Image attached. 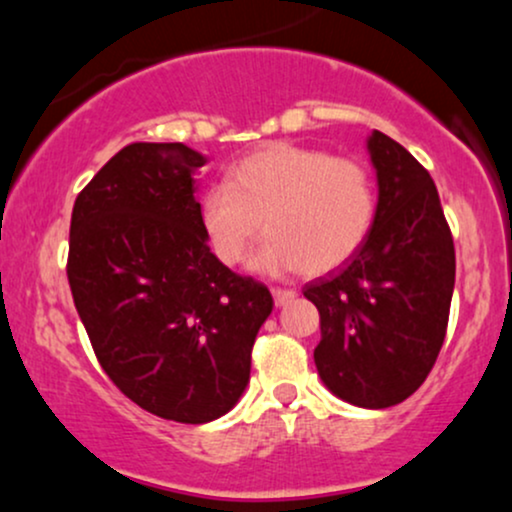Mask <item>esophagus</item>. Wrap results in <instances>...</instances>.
<instances>
[{"mask_svg":"<svg viewBox=\"0 0 512 512\" xmlns=\"http://www.w3.org/2000/svg\"><path fill=\"white\" fill-rule=\"evenodd\" d=\"M272 296H274V303L281 308V305H289L293 298H296V291H291V289H274Z\"/></svg>","mask_w":512,"mask_h":512,"instance_id":"esophagus-1","label":"esophagus"}]
</instances>
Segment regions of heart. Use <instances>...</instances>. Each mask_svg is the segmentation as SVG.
Instances as JSON below:
<instances>
[{
    "label": "heart",
    "mask_w": 512,
    "mask_h": 512,
    "mask_svg": "<svg viewBox=\"0 0 512 512\" xmlns=\"http://www.w3.org/2000/svg\"><path fill=\"white\" fill-rule=\"evenodd\" d=\"M375 221V187L363 163L296 144H269L228 170L199 202L216 260L236 267L264 231L252 269L327 274L363 248Z\"/></svg>",
    "instance_id": "heart-1"
}]
</instances>
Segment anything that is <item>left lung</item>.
<instances>
[{"mask_svg":"<svg viewBox=\"0 0 512 512\" xmlns=\"http://www.w3.org/2000/svg\"><path fill=\"white\" fill-rule=\"evenodd\" d=\"M375 221L342 272L305 284L320 310L315 366L332 395L385 409L419 390L443 346L455 245L436 185L414 156L373 129Z\"/></svg>","mask_w":512,"mask_h":512,"instance_id":"8db88e82","label":"left lung"}]
</instances>
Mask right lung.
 I'll use <instances>...</instances> for the list:
<instances>
[{
  "instance_id": "right-lung-1",
  "label": "right lung",
  "mask_w": 512,
  "mask_h": 512,
  "mask_svg": "<svg viewBox=\"0 0 512 512\" xmlns=\"http://www.w3.org/2000/svg\"><path fill=\"white\" fill-rule=\"evenodd\" d=\"M190 146L134 142L79 192L69 228L74 305L108 378L180 424L236 407L272 293L216 260L199 223Z\"/></svg>"
}]
</instances>
